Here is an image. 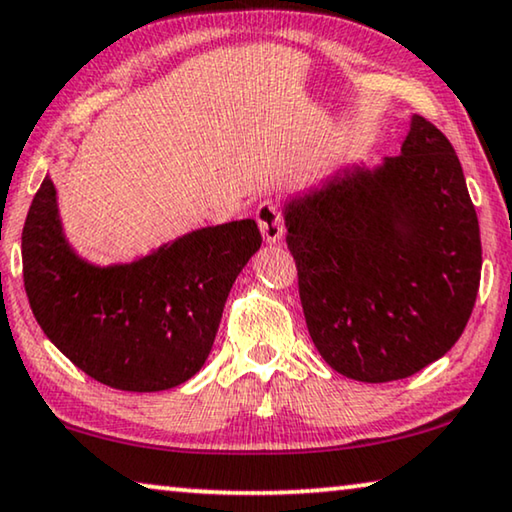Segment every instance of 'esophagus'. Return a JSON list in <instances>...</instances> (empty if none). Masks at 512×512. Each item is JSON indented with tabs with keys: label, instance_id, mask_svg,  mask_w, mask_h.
Instances as JSON below:
<instances>
[{
	"label": "esophagus",
	"instance_id": "1",
	"mask_svg": "<svg viewBox=\"0 0 512 512\" xmlns=\"http://www.w3.org/2000/svg\"><path fill=\"white\" fill-rule=\"evenodd\" d=\"M255 220L259 229H262V236L266 243H278L283 239L285 225H283V213H280L278 201L273 199H262L257 204L255 211Z\"/></svg>",
	"mask_w": 512,
	"mask_h": 512
}]
</instances>
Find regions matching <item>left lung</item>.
<instances>
[{
	"label": "left lung",
	"mask_w": 512,
	"mask_h": 512,
	"mask_svg": "<svg viewBox=\"0 0 512 512\" xmlns=\"http://www.w3.org/2000/svg\"><path fill=\"white\" fill-rule=\"evenodd\" d=\"M308 334L331 369L390 383L443 357L480 287V227L459 157L413 115L401 155L285 208Z\"/></svg>",
	"instance_id": "1"
}]
</instances>
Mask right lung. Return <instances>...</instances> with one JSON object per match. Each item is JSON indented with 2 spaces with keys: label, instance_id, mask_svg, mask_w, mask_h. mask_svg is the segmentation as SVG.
Here are the masks:
<instances>
[{
  "label": "right lung",
  "instance_id": "add662e5",
  "mask_svg": "<svg viewBox=\"0 0 512 512\" xmlns=\"http://www.w3.org/2000/svg\"><path fill=\"white\" fill-rule=\"evenodd\" d=\"M259 243L257 222L236 220L99 269L69 250L46 178L23 227L25 292L43 334L90 378L160 392L204 366L227 294Z\"/></svg>",
  "mask_w": 512,
  "mask_h": 512
}]
</instances>
